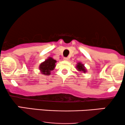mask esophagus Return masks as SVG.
I'll list each match as a JSON object with an SVG mask.
<instances>
[{
  "instance_id": "esophagus-1",
  "label": "esophagus",
  "mask_w": 125,
  "mask_h": 125,
  "mask_svg": "<svg viewBox=\"0 0 125 125\" xmlns=\"http://www.w3.org/2000/svg\"><path fill=\"white\" fill-rule=\"evenodd\" d=\"M63 60L65 61H69V58H64Z\"/></svg>"
}]
</instances>
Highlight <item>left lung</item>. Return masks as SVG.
Instances as JSON below:
<instances>
[{"mask_svg": "<svg viewBox=\"0 0 125 125\" xmlns=\"http://www.w3.org/2000/svg\"><path fill=\"white\" fill-rule=\"evenodd\" d=\"M76 68L77 71L81 73H86L87 72V69L86 68L85 66L81 62H78L76 64Z\"/></svg>", "mask_w": 125, "mask_h": 125, "instance_id": "8db88e82", "label": "left lung"}]
</instances>
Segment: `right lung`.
I'll return each instance as SVG.
<instances>
[{"label": "right lung", "instance_id": "obj_1", "mask_svg": "<svg viewBox=\"0 0 125 125\" xmlns=\"http://www.w3.org/2000/svg\"><path fill=\"white\" fill-rule=\"evenodd\" d=\"M57 62L56 60L52 57H48V59L40 64L39 69L41 73L44 75H50L51 72L53 71L56 67L55 63Z\"/></svg>", "mask_w": 125, "mask_h": 125}]
</instances>
